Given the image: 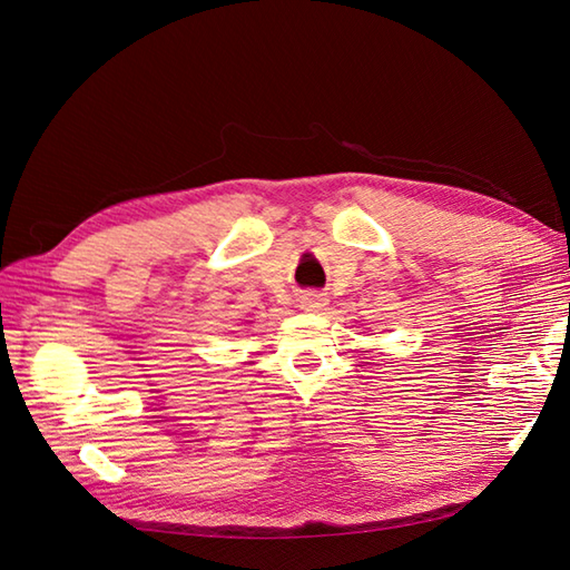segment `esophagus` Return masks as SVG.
Wrapping results in <instances>:
<instances>
[{"mask_svg":"<svg viewBox=\"0 0 570 570\" xmlns=\"http://www.w3.org/2000/svg\"><path fill=\"white\" fill-rule=\"evenodd\" d=\"M325 304H328V296H325L323 292H316V288H311V292H304L298 296V306L304 311H318Z\"/></svg>","mask_w":570,"mask_h":570,"instance_id":"obj_1","label":"esophagus"}]
</instances>
